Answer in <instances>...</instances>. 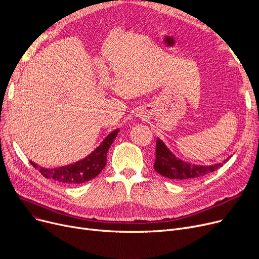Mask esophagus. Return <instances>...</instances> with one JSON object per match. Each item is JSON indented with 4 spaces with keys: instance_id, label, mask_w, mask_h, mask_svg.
I'll list each match as a JSON object with an SVG mask.
<instances>
[{
    "instance_id": "1",
    "label": "esophagus",
    "mask_w": 259,
    "mask_h": 259,
    "mask_svg": "<svg viewBox=\"0 0 259 259\" xmlns=\"http://www.w3.org/2000/svg\"><path fill=\"white\" fill-rule=\"evenodd\" d=\"M138 115H139V117H141V116H142V114H141V113H140V114H138Z\"/></svg>"
}]
</instances>
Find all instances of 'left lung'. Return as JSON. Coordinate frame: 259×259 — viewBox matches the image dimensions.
Segmentation results:
<instances>
[{
  "label": "left lung",
  "mask_w": 259,
  "mask_h": 259,
  "mask_svg": "<svg viewBox=\"0 0 259 259\" xmlns=\"http://www.w3.org/2000/svg\"><path fill=\"white\" fill-rule=\"evenodd\" d=\"M231 156L227 157L224 161L217 162V164L214 165H194L191 164V162H187L176 157L169 150V148L165 145V143L157 139L154 169L157 173L170 180L178 182L193 181L220 169L224 164H226V161L231 158Z\"/></svg>",
  "instance_id": "obj_1"
}]
</instances>
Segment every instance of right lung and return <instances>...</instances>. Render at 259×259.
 <instances>
[{
    "label": "right lung",
    "mask_w": 259,
    "mask_h": 259,
    "mask_svg": "<svg viewBox=\"0 0 259 259\" xmlns=\"http://www.w3.org/2000/svg\"><path fill=\"white\" fill-rule=\"evenodd\" d=\"M118 131L119 129H115L111 133H109L107 138H105V140L94 151H92L85 158L73 162V164L49 169L39 167L33 161L30 162L46 179L54 180L59 183L67 185L86 183L94 179L95 176H98L105 168L109 147L112 145Z\"/></svg>",
    "instance_id": "obj_1"
}]
</instances>
